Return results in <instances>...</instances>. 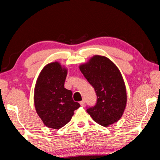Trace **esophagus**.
<instances>
[{"instance_id": "esophagus-1", "label": "esophagus", "mask_w": 160, "mask_h": 160, "mask_svg": "<svg viewBox=\"0 0 160 160\" xmlns=\"http://www.w3.org/2000/svg\"><path fill=\"white\" fill-rule=\"evenodd\" d=\"M80 104H81V106L84 107V104H85V101H84V100H82V101H81L80 102Z\"/></svg>"}]
</instances>
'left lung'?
Segmentation results:
<instances>
[{"label":"left lung","instance_id":"1","mask_svg":"<svg viewBox=\"0 0 160 160\" xmlns=\"http://www.w3.org/2000/svg\"><path fill=\"white\" fill-rule=\"evenodd\" d=\"M79 69L97 96L95 105L87 108V112L102 126L117 122L127 102L125 85L117 67L106 57L95 56Z\"/></svg>","mask_w":160,"mask_h":160}]
</instances>
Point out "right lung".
<instances>
[{
  "label": "right lung",
  "instance_id": "1",
  "mask_svg": "<svg viewBox=\"0 0 160 160\" xmlns=\"http://www.w3.org/2000/svg\"><path fill=\"white\" fill-rule=\"evenodd\" d=\"M68 70L58 62L43 68L35 88L37 113L47 127L59 129L70 121L80 104L72 99V92L64 88Z\"/></svg>",
  "mask_w": 160,
  "mask_h": 160
}]
</instances>
